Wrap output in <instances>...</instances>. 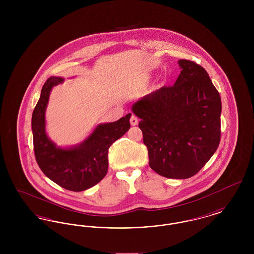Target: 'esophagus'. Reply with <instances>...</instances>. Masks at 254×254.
Wrapping results in <instances>:
<instances>
[{"label": "esophagus", "instance_id": "obj_1", "mask_svg": "<svg viewBox=\"0 0 254 254\" xmlns=\"http://www.w3.org/2000/svg\"><path fill=\"white\" fill-rule=\"evenodd\" d=\"M130 124L131 126H137L138 125V118L135 116V115H131V118H130Z\"/></svg>", "mask_w": 254, "mask_h": 254}]
</instances>
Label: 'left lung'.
I'll return each mask as SVG.
<instances>
[{"mask_svg": "<svg viewBox=\"0 0 254 254\" xmlns=\"http://www.w3.org/2000/svg\"><path fill=\"white\" fill-rule=\"evenodd\" d=\"M181 73L132 106L147 147L149 167L159 175L187 179L214 154L220 143L222 103L205 69L178 61Z\"/></svg>", "mask_w": 254, "mask_h": 254, "instance_id": "1", "label": "left lung"}]
</instances>
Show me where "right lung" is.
I'll return each mask as SVG.
<instances>
[{"instance_id": "add662e5", "label": "right lung", "mask_w": 254, "mask_h": 254, "mask_svg": "<svg viewBox=\"0 0 254 254\" xmlns=\"http://www.w3.org/2000/svg\"><path fill=\"white\" fill-rule=\"evenodd\" d=\"M62 83L64 78L53 76L42 88L31 121L34 153L40 169L51 181L71 191H83L106 176L109 146L129 129L131 113L118 121L99 124L78 145L57 146L46 131V109L52 88Z\"/></svg>"}]
</instances>
